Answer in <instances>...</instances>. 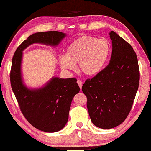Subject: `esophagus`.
Here are the masks:
<instances>
[{"mask_svg":"<svg viewBox=\"0 0 151 151\" xmlns=\"http://www.w3.org/2000/svg\"><path fill=\"white\" fill-rule=\"evenodd\" d=\"M77 83H78V84L79 85V87H80V88H82V81H81V80H78L77 81Z\"/></svg>","mask_w":151,"mask_h":151,"instance_id":"obj_1","label":"esophagus"}]
</instances>
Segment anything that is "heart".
Returning a JSON list of instances; mask_svg holds the SVG:
<instances>
[{
  "mask_svg": "<svg viewBox=\"0 0 151 151\" xmlns=\"http://www.w3.org/2000/svg\"><path fill=\"white\" fill-rule=\"evenodd\" d=\"M111 55V46L105 38L83 36L69 44L66 55L60 56V65L65 70L74 71L76 64L88 76H96L105 68Z\"/></svg>",
  "mask_w": 151,
  "mask_h": 151,
  "instance_id": "heart-1",
  "label": "heart"
}]
</instances>
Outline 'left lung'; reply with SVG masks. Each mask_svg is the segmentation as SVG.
I'll return each instance as SVG.
<instances>
[{"label": "left lung", "instance_id": "left-lung-1", "mask_svg": "<svg viewBox=\"0 0 151 151\" xmlns=\"http://www.w3.org/2000/svg\"><path fill=\"white\" fill-rule=\"evenodd\" d=\"M109 64L82 86L93 124L102 129L119 126L130 111L140 81L137 56L132 46L115 32H109Z\"/></svg>", "mask_w": 151, "mask_h": 151}]
</instances>
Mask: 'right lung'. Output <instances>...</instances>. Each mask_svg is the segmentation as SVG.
<instances>
[{
	"label": "right lung",
	"mask_w": 151,
	"mask_h": 151,
	"mask_svg": "<svg viewBox=\"0 0 151 151\" xmlns=\"http://www.w3.org/2000/svg\"><path fill=\"white\" fill-rule=\"evenodd\" d=\"M65 36L66 34L57 31L32 34L17 48L12 59L11 84L20 109L32 126L46 132L63 128L68 121L73 98L80 89L74 78L53 77L39 88L27 87L22 74L23 51L34 43L56 46Z\"/></svg>",
	"instance_id": "add662e5"
}]
</instances>
